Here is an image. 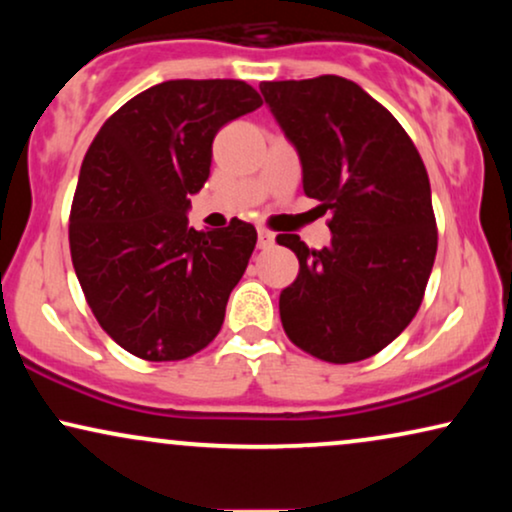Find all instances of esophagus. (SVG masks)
I'll list each match as a JSON object with an SVG mask.
<instances>
[{"label":"esophagus","instance_id":"34e87169","mask_svg":"<svg viewBox=\"0 0 512 512\" xmlns=\"http://www.w3.org/2000/svg\"><path fill=\"white\" fill-rule=\"evenodd\" d=\"M256 233H258V247H261V249H268V247H272V244H275V235H272L270 230L258 228Z\"/></svg>","mask_w":512,"mask_h":512}]
</instances>
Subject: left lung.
<instances>
[{
    "mask_svg": "<svg viewBox=\"0 0 512 512\" xmlns=\"http://www.w3.org/2000/svg\"><path fill=\"white\" fill-rule=\"evenodd\" d=\"M261 93L298 151L305 195L333 214L324 249L277 235L300 263L279 293L282 326L321 361H363L422 305L438 249L429 174L401 123L354 81H265Z\"/></svg>",
    "mask_w": 512,
    "mask_h": 512,
    "instance_id": "1",
    "label": "left lung"
}]
</instances>
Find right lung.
I'll return each instance as SVG.
<instances>
[{
    "mask_svg": "<svg viewBox=\"0 0 512 512\" xmlns=\"http://www.w3.org/2000/svg\"><path fill=\"white\" fill-rule=\"evenodd\" d=\"M235 79H177L125 102L83 158L69 249L100 326L146 361L188 359L216 338L256 228L188 226L223 125L261 107Z\"/></svg>",
    "mask_w": 512,
    "mask_h": 512,
    "instance_id": "1",
    "label": "right lung"
}]
</instances>
